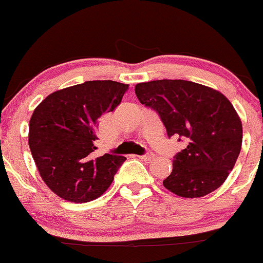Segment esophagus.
<instances>
[{
    "instance_id": "esophagus-1",
    "label": "esophagus",
    "mask_w": 263,
    "mask_h": 263,
    "mask_svg": "<svg viewBox=\"0 0 263 263\" xmlns=\"http://www.w3.org/2000/svg\"><path fill=\"white\" fill-rule=\"evenodd\" d=\"M154 154H147V155H142V156H138V158L142 161H151L154 158Z\"/></svg>"
}]
</instances>
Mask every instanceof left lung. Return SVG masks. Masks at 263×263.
Returning <instances> with one entry per match:
<instances>
[{"instance_id": "8db88e82", "label": "left lung", "mask_w": 263, "mask_h": 263, "mask_svg": "<svg viewBox=\"0 0 263 263\" xmlns=\"http://www.w3.org/2000/svg\"><path fill=\"white\" fill-rule=\"evenodd\" d=\"M135 92L141 103L158 112L168 137L186 141L163 186L186 198L203 197L221 187L242 146L241 118L230 100L217 89L184 80L137 83Z\"/></svg>"}]
</instances>
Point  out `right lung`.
Wrapping results in <instances>:
<instances>
[{
	"label": "right lung",
	"instance_id": "right-lung-1",
	"mask_svg": "<svg viewBox=\"0 0 263 263\" xmlns=\"http://www.w3.org/2000/svg\"><path fill=\"white\" fill-rule=\"evenodd\" d=\"M128 85L87 81L52 92L34 108L28 145L43 182L66 201L82 203L103 195L123 156L95 157V128L102 115L120 105Z\"/></svg>",
	"mask_w": 263,
	"mask_h": 263
}]
</instances>
